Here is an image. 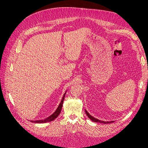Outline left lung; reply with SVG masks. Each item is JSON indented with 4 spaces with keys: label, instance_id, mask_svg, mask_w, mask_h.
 Returning <instances> with one entry per match:
<instances>
[{
    "label": "left lung",
    "instance_id": "obj_1",
    "mask_svg": "<svg viewBox=\"0 0 148 148\" xmlns=\"http://www.w3.org/2000/svg\"><path fill=\"white\" fill-rule=\"evenodd\" d=\"M85 112H86V114L88 117H89V119H90V120H91L92 121V122H98V123H105V124H106V123H110L114 122V121H110V122H104V121H101V120H98V119H96V118H95V117H92V116H91L90 114H89L86 110H85Z\"/></svg>",
    "mask_w": 148,
    "mask_h": 148
}]
</instances>
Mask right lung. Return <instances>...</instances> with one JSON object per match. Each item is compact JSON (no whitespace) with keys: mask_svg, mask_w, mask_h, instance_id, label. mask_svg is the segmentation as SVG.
<instances>
[{"mask_svg":"<svg viewBox=\"0 0 148 148\" xmlns=\"http://www.w3.org/2000/svg\"><path fill=\"white\" fill-rule=\"evenodd\" d=\"M65 94L66 92H65V94L63 96V97H62V101L60 102V103L59 104V106H58L57 109H56V110L53 112L51 115L49 116L46 119H44L43 120H35V121H33V120H31L30 122H32L33 123H46L48 122H51V121L53 120L54 119H56L58 115H59L60 113L61 112V109H62V105H63V102L64 101V98H65Z\"/></svg>","mask_w":148,"mask_h":148,"instance_id":"add662e5","label":"right lung"}]
</instances>
